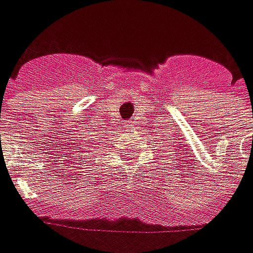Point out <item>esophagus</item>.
Returning a JSON list of instances; mask_svg holds the SVG:
<instances>
[{
  "mask_svg": "<svg viewBox=\"0 0 253 253\" xmlns=\"http://www.w3.org/2000/svg\"><path fill=\"white\" fill-rule=\"evenodd\" d=\"M131 126H134L133 122H130V120H128V122H125V127H126V128H130Z\"/></svg>",
  "mask_w": 253,
  "mask_h": 253,
  "instance_id": "34e87169",
  "label": "esophagus"
}]
</instances>
